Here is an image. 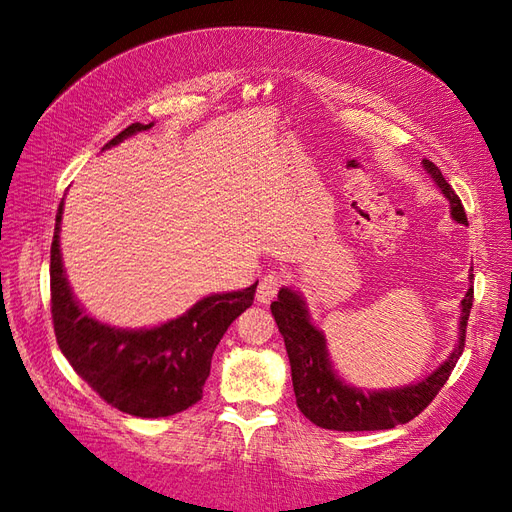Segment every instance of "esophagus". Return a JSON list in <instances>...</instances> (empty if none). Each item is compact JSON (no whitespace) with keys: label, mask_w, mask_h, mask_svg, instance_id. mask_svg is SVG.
<instances>
[{"label":"esophagus","mask_w":512,"mask_h":512,"mask_svg":"<svg viewBox=\"0 0 512 512\" xmlns=\"http://www.w3.org/2000/svg\"><path fill=\"white\" fill-rule=\"evenodd\" d=\"M282 286H284V275L280 271H267L260 277L256 299L260 303H271L277 297V292H280Z\"/></svg>","instance_id":"esophagus-1"}]
</instances>
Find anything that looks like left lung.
<instances>
[{"instance_id":"1","label":"left lung","mask_w":512,"mask_h":512,"mask_svg":"<svg viewBox=\"0 0 512 512\" xmlns=\"http://www.w3.org/2000/svg\"><path fill=\"white\" fill-rule=\"evenodd\" d=\"M423 164L433 181L438 183L442 194L451 200L453 218L461 224H468L461 198L448 185L442 170L429 160H423ZM472 301L474 288H470L461 301L459 346L440 369L433 371L423 382L404 386V389L363 393L344 384L333 374L327 344H324L322 333L309 322L305 303L297 292L282 288L280 294H277V301L271 303V312L277 322V329L284 335L299 410L314 425L333 431H378L393 429L395 425L412 421L442 391V386L455 369L463 346H466Z\"/></svg>"}]
</instances>
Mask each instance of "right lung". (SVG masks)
<instances>
[{
  "label": "right lung",
  "mask_w": 512,
  "mask_h": 512,
  "mask_svg": "<svg viewBox=\"0 0 512 512\" xmlns=\"http://www.w3.org/2000/svg\"><path fill=\"white\" fill-rule=\"evenodd\" d=\"M132 123L104 147L149 130ZM59 203L51 243V316L57 346L91 389L121 412L160 418L192 408L203 399L211 356L226 329L254 303L256 286L239 292L211 294L188 314L149 331H119L85 316L72 299L59 254Z\"/></svg>",
  "instance_id": "add662e5"
}]
</instances>
